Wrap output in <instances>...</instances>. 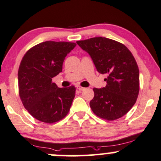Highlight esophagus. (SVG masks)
Instances as JSON below:
<instances>
[{"label":"esophagus","instance_id":"obj_1","mask_svg":"<svg viewBox=\"0 0 161 161\" xmlns=\"http://www.w3.org/2000/svg\"><path fill=\"white\" fill-rule=\"evenodd\" d=\"M77 88H78L79 91H80V92H81V91H83V90L86 89V88H83V87H82V86H77Z\"/></svg>","mask_w":161,"mask_h":161}]
</instances>
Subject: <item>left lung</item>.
Wrapping results in <instances>:
<instances>
[{
    "mask_svg": "<svg viewBox=\"0 0 161 161\" xmlns=\"http://www.w3.org/2000/svg\"><path fill=\"white\" fill-rule=\"evenodd\" d=\"M76 43L89 53L99 73L108 74L105 87L93 89V113L108 120L123 117L136 103L139 92V67L134 56L124 44L107 38Z\"/></svg>",
    "mask_w": 161,
    "mask_h": 161,
    "instance_id": "1",
    "label": "left lung"
}]
</instances>
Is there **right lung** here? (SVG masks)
Instances as JSON below:
<instances>
[{
    "mask_svg": "<svg viewBox=\"0 0 161 161\" xmlns=\"http://www.w3.org/2000/svg\"><path fill=\"white\" fill-rule=\"evenodd\" d=\"M75 46L71 42H43L30 48L20 62L21 101L30 115L41 122H58L69 113L76 88H58L52 78L61 73L65 57Z\"/></svg>",
    "mask_w": 161,
    "mask_h": 161,
    "instance_id": "obj_1",
    "label": "right lung"
}]
</instances>
